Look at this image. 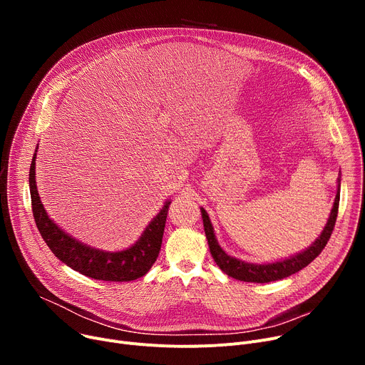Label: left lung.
<instances>
[{
	"instance_id": "obj_1",
	"label": "left lung",
	"mask_w": 365,
	"mask_h": 365,
	"mask_svg": "<svg viewBox=\"0 0 365 365\" xmlns=\"http://www.w3.org/2000/svg\"><path fill=\"white\" fill-rule=\"evenodd\" d=\"M337 182H339V185H337V194L334 198V204L331 208L330 217L327 220V225H325L321 235L315 240V242L311 247L306 248V250H303L292 257H287L284 260L274 262V263H263V264L248 263V262H242L240 259H235L232 256H229L227 253H225V250L219 245V242L216 240L215 229H213L212 222H210L207 212L201 207L205 237L208 241L210 253H212L216 264L226 275L232 277L235 279L245 281V282H260V284L278 281V279L287 278V277L299 272L300 269H303V267L308 266L317 256H319V253L324 250L325 244H327V241L331 237V232H333L334 225H336V219H337V212H339L340 178L337 179Z\"/></svg>"
}]
</instances>
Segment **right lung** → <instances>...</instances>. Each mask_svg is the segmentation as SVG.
<instances>
[{
  "label": "right lung",
  "instance_id": "1",
  "mask_svg": "<svg viewBox=\"0 0 365 365\" xmlns=\"http://www.w3.org/2000/svg\"><path fill=\"white\" fill-rule=\"evenodd\" d=\"M35 158L36 150L29 168V190L32 201V213L43 240L48 245L53 255L62 260L65 264L72 267L88 278L125 282L143 277L152 264L155 263L164 235L165 219L171 201H165L160 213L150 220L145 227L142 237L130 248L123 252H103L99 248H93L71 235L57 226L44 210L40 195L36 190L35 182Z\"/></svg>",
  "mask_w": 365,
  "mask_h": 365
}]
</instances>
